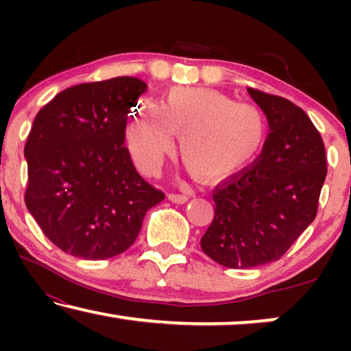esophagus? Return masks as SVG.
Masks as SVG:
<instances>
[{"mask_svg": "<svg viewBox=\"0 0 351 351\" xmlns=\"http://www.w3.org/2000/svg\"><path fill=\"white\" fill-rule=\"evenodd\" d=\"M167 198H169L172 203H176V204H184L189 201V196L182 195V193H169L167 195Z\"/></svg>", "mask_w": 351, "mask_h": 351, "instance_id": "1", "label": "esophagus"}]
</instances>
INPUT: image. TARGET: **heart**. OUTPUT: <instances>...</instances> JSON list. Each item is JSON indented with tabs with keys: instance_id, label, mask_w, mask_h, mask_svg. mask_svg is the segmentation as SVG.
<instances>
[{
	"instance_id": "b5f03b06",
	"label": "heart",
	"mask_w": 351,
	"mask_h": 351,
	"mask_svg": "<svg viewBox=\"0 0 351 351\" xmlns=\"http://www.w3.org/2000/svg\"><path fill=\"white\" fill-rule=\"evenodd\" d=\"M126 142L143 172L160 169L180 137V156L191 176L217 184L237 176L258 156L267 141V119L257 107L238 104L219 90L179 86L161 107L143 102L134 110Z\"/></svg>"
}]
</instances>
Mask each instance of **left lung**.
<instances>
[{"mask_svg": "<svg viewBox=\"0 0 351 351\" xmlns=\"http://www.w3.org/2000/svg\"><path fill=\"white\" fill-rule=\"evenodd\" d=\"M268 119L261 156L215 186L214 220L201 249L228 268H252L282 257L313 222L328 162L323 138L291 100L247 88Z\"/></svg>", "mask_w": 351, "mask_h": 351, "instance_id": "obj_1", "label": "left lung"}]
</instances>
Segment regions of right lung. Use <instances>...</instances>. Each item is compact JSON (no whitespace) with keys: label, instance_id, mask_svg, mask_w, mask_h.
<instances>
[{"label":"right lung","instance_id":"add662e5","mask_svg":"<svg viewBox=\"0 0 351 351\" xmlns=\"http://www.w3.org/2000/svg\"><path fill=\"white\" fill-rule=\"evenodd\" d=\"M147 90L132 76L62 90L38 112L25 143V204L57 247L105 261L136 241L165 193L136 171L126 121Z\"/></svg>","mask_w":351,"mask_h":351}]
</instances>
